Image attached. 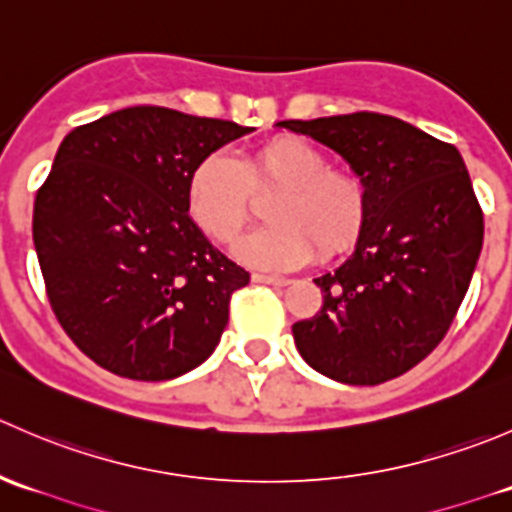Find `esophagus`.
I'll use <instances>...</instances> for the list:
<instances>
[{
	"instance_id": "34e87169",
	"label": "esophagus",
	"mask_w": 512,
	"mask_h": 512,
	"mask_svg": "<svg viewBox=\"0 0 512 512\" xmlns=\"http://www.w3.org/2000/svg\"><path fill=\"white\" fill-rule=\"evenodd\" d=\"M252 280H255V282H265V285H275V287H285V285H289L287 277L265 275V272H255V275H252Z\"/></svg>"
}]
</instances>
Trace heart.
I'll return each instance as SVG.
<instances>
[{"instance_id": "heart-1", "label": "heart", "mask_w": 512, "mask_h": 512, "mask_svg": "<svg viewBox=\"0 0 512 512\" xmlns=\"http://www.w3.org/2000/svg\"><path fill=\"white\" fill-rule=\"evenodd\" d=\"M275 185L262 205L267 225L250 230L232 252L257 270H294L314 257L347 252L366 223V188L359 178L329 168L309 141L282 136L240 158L210 153L190 168L185 208L205 237L230 242L250 213V193Z\"/></svg>"}]
</instances>
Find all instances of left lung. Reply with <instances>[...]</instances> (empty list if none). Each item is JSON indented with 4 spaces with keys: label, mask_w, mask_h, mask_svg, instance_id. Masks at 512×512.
Returning a JSON list of instances; mask_svg holds the SVG:
<instances>
[{
    "label": "left lung",
    "mask_w": 512,
    "mask_h": 512,
    "mask_svg": "<svg viewBox=\"0 0 512 512\" xmlns=\"http://www.w3.org/2000/svg\"><path fill=\"white\" fill-rule=\"evenodd\" d=\"M339 153L366 188L352 255L314 277L324 304L292 324L319 374L374 386L438 347L466 297L483 247V210L451 143L384 113L280 121Z\"/></svg>",
    "instance_id": "1"
}]
</instances>
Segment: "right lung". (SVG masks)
Masks as SVG:
<instances>
[{
	"instance_id": "add662e5",
	"label": "right lung",
	"mask_w": 512,
	"mask_h": 512,
	"mask_svg": "<svg viewBox=\"0 0 512 512\" xmlns=\"http://www.w3.org/2000/svg\"><path fill=\"white\" fill-rule=\"evenodd\" d=\"M252 128L133 106L74 128L34 200L46 294L98 366L165 381L203 364L250 275L190 220L185 180Z\"/></svg>"
}]
</instances>
